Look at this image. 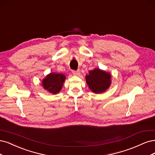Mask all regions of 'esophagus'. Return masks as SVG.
I'll use <instances>...</instances> for the list:
<instances>
[{"mask_svg":"<svg viewBox=\"0 0 155 155\" xmlns=\"http://www.w3.org/2000/svg\"><path fill=\"white\" fill-rule=\"evenodd\" d=\"M73 73L74 75L75 76H79L80 74H81V72H80V71H73Z\"/></svg>","mask_w":155,"mask_h":155,"instance_id":"esophagus-1","label":"esophagus"}]
</instances>
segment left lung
<instances>
[{
  "mask_svg": "<svg viewBox=\"0 0 155 155\" xmlns=\"http://www.w3.org/2000/svg\"><path fill=\"white\" fill-rule=\"evenodd\" d=\"M111 76L109 73L98 68L94 69L86 74V81L89 88L94 93H102L106 91L111 83Z\"/></svg>",
  "mask_w": 155,
  "mask_h": 155,
  "instance_id": "8db88e82",
  "label": "left lung"
}]
</instances>
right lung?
Wrapping results in <instances>:
<instances>
[{
  "label": "right lung",
  "instance_id": "add662e5",
  "mask_svg": "<svg viewBox=\"0 0 155 155\" xmlns=\"http://www.w3.org/2000/svg\"><path fill=\"white\" fill-rule=\"evenodd\" d=\"M65 79L64 74L51 73L43 79V87L53 94H57L61 90Z\"/></svg>",
  "mask_w": 155,
  "mask_h": 155
}]
</instances>
